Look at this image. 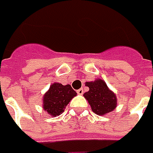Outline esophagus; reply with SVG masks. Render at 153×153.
I'll list each match as a JSON object with an SVG mask.
<instances>
[{
	"mask_svg": "<svg viewBox=\"0 0 153 153\" xmlns=\"http://www.w3.org/2000/svg\"><path fill=\"white\" fill-rule=\"evenodd\" d=\"M77 93H78V95H83V93H84V90L83 89H79L78 91H77Z\"/></svg>",
	"mask_w": 153,
	"mask_h": 153,
	"instance_id": "esophagus-1",
	"label": "esophagus"
}]
</instances>
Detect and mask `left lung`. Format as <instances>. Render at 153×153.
<instances>
[{
  "label": "left lung",
  "mask_w": 153,
  "mask_h": 153,
  "mask_svg": "<svg viewBox=\"0 0 153 153\" xmlns=\"http://www.w3.org/2000/svg\"><path fill=\"white\" fill-rule=\"evenodd\" d=\"M89 91L84 94L92 111L97 115H105L113 111L117 107V97L108 89L102 79H97L95 81L86 82Z\"/></svg>",
  "instance_id": "8db88e82"
}]
</instances>
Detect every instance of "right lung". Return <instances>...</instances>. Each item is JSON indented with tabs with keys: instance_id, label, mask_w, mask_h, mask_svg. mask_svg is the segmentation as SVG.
Masks as SVG:
<instances>
[{
	"instance_id": "right-lung-1",
	"label": "right lung",
	"mask_w": 153,
	"mask_h": 153,
	"mask_svg": "<svg viewBox=\"0 0 153 153\" xmlns=\"http://www.w3.org/2000/svg\"><path fill=\"white\" fill-rule=\"evenodd\" d=\"M76 96V91L73 90L70 85H62L60 83H54L43 97V108L51 117L59 116Z\"/></svg>"
}]
</instances>
